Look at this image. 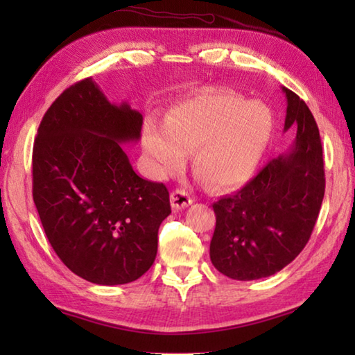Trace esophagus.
<instances>
[{"label": "esophagus", "instance_id": "34e87169", "mask_svg": "<svg viewBox=\"0 0 355 355\" xmlns=\"http://www.w3.org/2000/svg\"><path fill=\"white\" fill-rule=\"evenodd\" d=\"M193 198L191 197V193H187L184 189H175L171 193V205L175 210L191 206Z\"/></svg>", "mask_w": 355, "mask_h": 355}]
</instances>
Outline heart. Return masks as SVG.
Instances as JSON below:
<instances>
[{
    "label": "heart",
    "mask_w": 355,
    "mask_h": 355,
    "mask_svg": "<svg viewBox=\"0 0 355 355\" xmlns=\"http://www.w3.org/2000/svg\"><path fill=\"white\" fill-rule=\"evenodd\" d=\"M273 134L267 105L229 92H209L173 107L166 123L146 122L141 145L158 177H168L193 150V168L216 187L247 182Z\"/></svg>",
    "instance_id": "1"
}]
</instances>
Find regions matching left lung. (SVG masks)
<instances>
[{"instance_id":"8db88e82","label":"left lung","mask_w":355,"mask_h":355,"mask_svg":"<svg viewBox=\"0 0 355 355\" xmlns=\"http://www.w3.org/2000/svg\"><path fill=\"white\" fill-rule=\"evenodd\" d=\"M284 131L296 130L288 153L267 163L236 193L214 202L210 261L236 281L281 271L304 250L325 195L322 141L310 108L291 89Z\"/></svg>"}]
</instances>
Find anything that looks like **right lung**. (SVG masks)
I'll return each mask as SVG.
<instances>
[{
  "mask_svg": "<svg viewBox=\"0 0 355 355\" xmlns=\"http://www.w3.org/2000/svg\"><path fill=\"white\" fill-rule=\"evenodd\" d=\"M141 123L139 111L108 102L87 78L51 103L37 128L35 206L59 259L88 282H132L157 256L169 192L139 177L120 146L140 139Z\"/></svg>",
  "mask_w": 355,
  "mask_h": 355,
  "instance_id": "1",
  "label": "right lung"
}]
</instances>
